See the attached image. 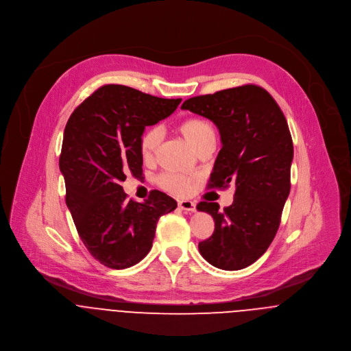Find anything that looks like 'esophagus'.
<instances>
[{
  "mask_svg": "<svg viewBox=\"0 0 351 351\" xmlns=\"http://www.w3.org/2000/svg\"><path fill=\"white\" fill-rule=\"evenodd\" d=\"M178 207L185 211H196V203L192 200H178Z\"/></svg>",
  "mask_w": 351,
  "mask_h": 351,
  "instance_id": "1",
  "label": "esophagus"
}]
</instances>
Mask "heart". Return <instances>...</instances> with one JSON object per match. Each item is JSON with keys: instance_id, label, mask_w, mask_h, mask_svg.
<instances>
[{"instance_id": "1", "label": "heart", "mask_w": 351, "mask_h": 351, "mask_svg": "<svg viewBox=\"0 0 351 351\" xmlns=\"http://www.w3.org/2000/svg\"><path fill=\"white\" fill-rule=\"evenodd\" d=\"M180 132L195 151L207 143H215L217 137L214 125L204 118H189L184 121L180 125ZM159 143L160 132L158 128H151L143 133L140 138V154L144 160H151L154 158ZM191 178L174 173H167L158 178L159 186L174 195H186L191 189Z\"/></svg>"}]
</instances>
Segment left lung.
<instances>
[{"instance_id":"1","label":"left lung","mask_w":351,"mask_h":351,"mask_svg":"<svg viewBox=\"0 0 351 351\" xmlns=\"http://www.w3.org/2000/svg\"><path fill=\"white\" fill-rule=\"evenodd\" d=\"M181 108L213 121L219 130L222 148L208 186H234L233 203L222 211L218 203L197 204L215 222L199 251L218 269H244L269 248L289 195L293 145L288 123L274 99L256 85L196 96Z\"/></svg>"}]
</instances>
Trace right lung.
<instances>
[{"instance_id": "add662e5", "label": "right lung", "mask_w": 351, "mask_h": 351, "mask_svg": "<svg viewBox=\"0 0 351 351\" xmlns=\"http://www.w3.org/2000/svg\"><path fill=\"white\" fill-rule=\"evenodd\" d=\"M180 103L104 85L66 125L59 160L66 203L85 247L107 267L138 263L152 247L158 219L177 207L160 191H152L144 203L129 200L122 182L128 173H143L140 138L145 126L171 115Z\"/></svg>"}]
</instances>
